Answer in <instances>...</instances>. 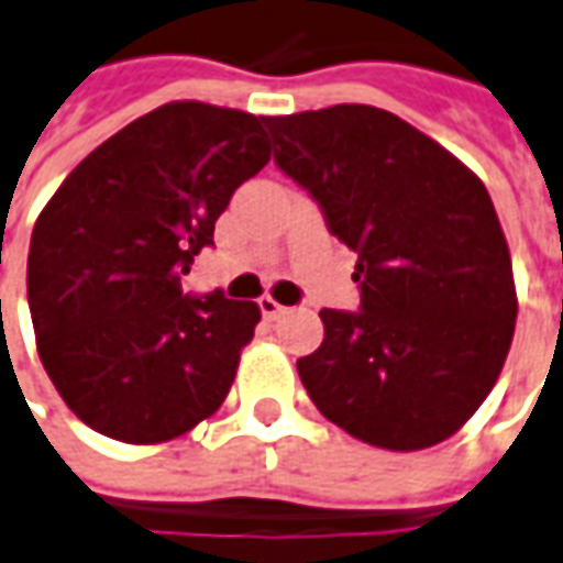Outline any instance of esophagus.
<instances>
[{"instance_id":"1","label":"esophagus","mask_w":563,"mask_h":563,"mask_svg":"<svg viewBox=\"0 0 563 563\" xmlns=\"http://www.w3.org/2000/svg\"><path fill=\"white\" fill-rule=\"evenodd\" d=\"M260 312H263V319H278L282 312H285V306L273 300V297H260Z\"/></svg>"}]
</instances>
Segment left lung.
<instances>
[{"label": "left lung", "mask_w": 563, "mask_h": 563, "mask_svg": "<svg viewBox=\"0 0 563 563\" xmlns=\"http://www.w3.org/2000/svg\"><path fill=\"white\" fill-rule=\"evenodd\" d=\"M275 165L358 254L362 309H321L297 362L321 413L386 451H422L482 407L518 319L511 257L472 170L395 112L336 103L269 115Z\"/></svg>", "instance_id": "left-lung-1"}]
</instances>
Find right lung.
<instances>
[{
    "instance_id": "obj_1",
    "label": "right lung",
    "mask_w": 563,
    "mask_h": 563,
    "mask_svg": "<svg viewBox=\"0 0 563 563\" xmlns=\"http://www.w3.org/2000/svg\"><path fill=\"white\" fill-rule=\"evenodd\" d=\"M266 119L174 100L73 168L42 208L26 257L38 358L95 432L158 444L230 393L260 306L180 278L214 244L232 192L269 162Z\"/></svg>"
}]
</instances>
